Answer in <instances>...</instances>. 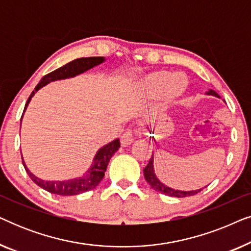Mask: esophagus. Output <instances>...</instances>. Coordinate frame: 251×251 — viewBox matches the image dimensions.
Masks as SVG:
<instances>
[{"instance_id": "esophagus-1", "label": "esophagus", "mask_w": 251, "mask_h": 251, "mask_svg": "<svg viewBox=\"0 0 251 251\" xmlns=\"http://www.w3.org/2000/svg\"><path fill=\"white\" fill-rule=\"evenodd\" d=\"M132 132L130 131V130H128V131H126L125 133H123L122 137H121V144L123 146H128L130 145V144L132 143Z\"/></svg>"}]
</instances>
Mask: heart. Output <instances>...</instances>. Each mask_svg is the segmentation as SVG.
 I'll use <instances>...</instances> for the list:
<instances>
[{"label": "heart", "mask_w": 251, "mask_h": 251, "mask_svg": "<svg viewBox=\"0 0 251 251\" xmlns=\"http://www.w3.org/2000/svg\"><path fill=\"white\" fill-rule=\"evenodd\" d=\"M187 80L181 73H155L143 82V90L146 95L157 96L163 94L166 98H175L186 90Z\"/></svg>", "instance_id": "heart-1"}]
</instances>
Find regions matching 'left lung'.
Instances as JSON below:
<instances>
[{"mask_svg":"<svg viewBox=\"0 0 251 251\" xmlns=\"http://www.w3.org/2000/svg\"><path fill=\"white\" fill-rule=\"evenodd\" d=\"M205 95L214 96V97L221 98V96H219L215 90H211V89H209V90L205 92ZM144 176H145L146 181L151 185V187H152L153 190H155L156 192H160V193H162V194L169 195V197H174V198L191 197V195L197 194L202 190V188H199V190H193V191L175 190V188L169 187L168 185L163 184L162 181H161L159 178H157L156 174H155V170H154V156H153V154H152V157H151L150 161H149V163H147V166L145 167V169H144Z\"/></svg>","mask_w":251,"mask_h":251,"instance_id":"1","label":"left lung"}]
</instances>
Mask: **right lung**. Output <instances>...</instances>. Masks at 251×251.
<instances>
[{
	"label": "right lung",
	"mask_w": 251,
	"mask_h": 251,
	"mask_svg": "<svg viewBox=\"0 0 251 251\" xmlns=\"http://www.w3.org/2000/svg\"><path fill=\"white\" fill-rule=\"evenodd\" d=\"M106 59L104 57H85V58H78V59H75L71 63H68L64 66H61L58 70L51 72V73L47 74L46 76L41 78L39 84L36 85L34 91L30 94L28 100H27L25 105V109H24V113H25L27 106H28L29 101L32 100L33 96L36 94L37 91L40 90L41 88L46 87L47 84H49L50 82L58 81V80H65V78L74 77L78 74L84 73L91 68H94L98 65L104 63ZM24 116V114H23ZM22 116V119H23ZM120 149V140L116 138L113 140V142L106 144L105 146L100 147L96 153V155L92 160V163L89 169L85 171V173L82 175L81 177H75L72 178V179H66V180H43L41 178L36 177L33 173H30L28 168H27L25 161H24L23 154V164L25 167V170L27 175H28L30 179H32L34 183H35L37 186H40L43 190L52 194L57 195H63V197H71V195H76L84 193V192L94 190V188L97 186V185L100 183L102 178L105 176V171L107 169L108 162L111 160V157L114 155V153Z\"/></svg>",
	"instance_id": "obj_1"
}]
</instances>
